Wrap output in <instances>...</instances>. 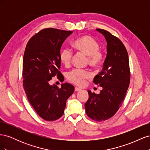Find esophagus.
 <instances>
[{"mask_svg": "<svg viewBox=\"0 0 150 150\" xmlns=\"http://www.w3.org/2000/svg\"><path fill=\"white\" fill-rule=\"evenodd\" d=\"M81 89H80V88H75V89H74V91L76 92H78V91H80Z\"/></svg>", "mask_w": 150, "mask_h": 150, "instance_id": "34e87169", "label": "esophagus"}]
</instances>
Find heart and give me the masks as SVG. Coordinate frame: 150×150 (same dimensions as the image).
Returning a JSON list of instances; mask_svg holds the SVG:
<instances>
[{
  "label": "heart",
  "mask_w": 150,
  "mask_h": 150,
  "mask_svg": "<svg viewBox=\"0 0 150 150\" xmlns=\"http://www.w3.org/2000/svg\"><path fill=\"white\" fill-rule=\"evenodd\" d=\"M74 48L78 52L87 56L86 63L91 67L97 68L101 66L104 61V52L99 49V44L90 35H85L75 40L72 44ZM73 53L67 47L63 48L59 54L61 62L66 67L70 66ZM92 75L87 70L74 69L67 74V79L70 83L79 87H83L87 81L91 78Z\"/></svg>",
  "instance_id": "b5f03b06"
}]
</instances>
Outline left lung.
<instances>
[{
    "label": "left lung",
    "mask_w": 150,
    "mask_h": 150,
    "mask_svg": "<svg viewBox=\"0 0 150 150\" xmlns=\"http://www.w3.org/2000/svg\"><path fill=\"white\" fill-rule=\"evenodd\" d=\"M96 30L107 41V56L103 70L93 80L103 89L99 94L88 90L89 97L84 106L88 116L100 122L111 118L122 105L129 85L130 69L128 54L120 39L106 30Z\"/></svg>",
    "instance_id": "8db88e82"
}]
</instances>
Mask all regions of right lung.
Returning <instances> with one entry per match:
<instances>
[{
  "label": "right lung",
  "instance_id": "obj_1",
  "mask_svg": "<svg viewBox=\"0 0 150 150\" xmlns=\"http://www.w3.org/2000/svg\"><path fill=\"white\" fill-rule=\"evenodd\" d=\"M72 31L54 28L43 29L32 37L26 45L22 64L23 87L29 102L43 120L52 121L63 115L67 99L74 87L63 83L59 88L49 81L59 71L61 47Z\"/></svg>",
  "mask_w": 150,
  "mask_h": 150
}]
</instances>
